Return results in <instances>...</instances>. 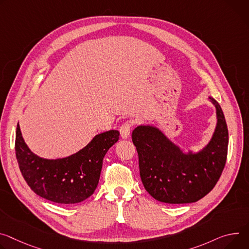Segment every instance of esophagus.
I'll return each instance as SVG.
<instances>
[{"mask_svg": "<svg viewBox=\"0 0 249 249\" xmlns=\"http://www.w3.org/2000/svg\"><path fill=\"white\" fill-rule=\"evenodd\" d=\"M131 128H132V122L127 121L124 124L121 125L119 131H120V135L123 139H128L130 136L131 133Z\"/></svg>", "mask_w": 249, "mask_h": 249, "instance_id": "obj_1", "label": "esophagus"}]
</instances>
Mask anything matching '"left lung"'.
Instances as JSON below:
<instances>
[{
  "mask_svg": "<svg viewBox=\"0 0 249 249\" xmlns=\"http://www.w3.org/2000/svg\"><path fill=\"white\" fill-rule=\"evenodd\" d=\"M210 142L198 152L185 153L153 125H140L132 132L139 156L140 177L146 191L166 203L196 202L216 185L228 156L229 130L221 107Z\"/></svg>",
  "mask_w": 249,
  "mask_h": 249,
  "instance_id": "1",
  "label": "left lung"
}]
</instances>
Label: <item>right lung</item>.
Returning a JSON list of instances; mask_svg holds the SVG:
<instances>
[{"label": "right lung", "mask_w": 249, "mask_h": 249, "mask_svg": "<svg viewBox=\"0 0 249 249\" xmlns=\"http://www.w3.org/2000/svg\"><path fill=\"white\" fill-rule=\"evenodd\" d=\"M117 130L98 134L77 153L60 159H44L25 143L18 123L16 157L29 187L39 196L53 202H81L97 188L103 158L119 139Z\"/></svg>", "instance_id": "obj_1"}]
</instances>
